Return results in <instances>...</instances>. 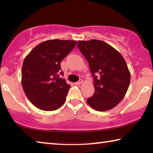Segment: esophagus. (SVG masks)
I'll return each mask as SVG.
<instances>
[{
	"mask_svg": "<svg viewBox=\"0 0 153 153\" xmlns=\"http://www.w3.org/2000/svg\"><path fill=\"white\" fill-rule=\"evenodd\" d=\"M83 83V80L82 79H80L78 82H76L75 83V84H76V85H79V84H82Z\"/></svg>",
	"mask_w": 153,
	"mask_h": 153,
	"instance_id": "esophagus-1",
	"label": "esophagus"
}]
</instances>
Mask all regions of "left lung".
Segmentation results:
<instances>
[{
	"instance_id": "left-lung-1",
	"label": "left lung",
	"mask_w": 153,
	"mask_h": 153,
	"mask_svg": "<svg viewBox=\"0 0 153 153\" xmlns=\"http://www.w3.org/2000/svg\"><path fill=\"white\" fill-rule=\"evenodd\" d=\"M77 47L89 64L95 92L87 102L96 111L110 110L120 102L130 82V73L122 55L103 41L77 42Z\"/></svg>"
}]
</instances>
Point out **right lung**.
Wrapping results in <instances>:
<instances>
[{
	"label": "right lung",
	"mask_w": 153,
	"mask_h": 153,
	"mask_svg": "<svg viewBox=\"0 0 153 153\" xmlns=\"http://www.w3.org/2000/svg\"><path fill=\"white\" fill-rule=\"evenodd\" d=\"M76 41L58 39L45 41L25 58L22 69V84L32 104L43 111H55L65 100L70 85L61 71V62L76 46Z\"/></svg>",
	"instance_id": "1"
}]
</instances>
